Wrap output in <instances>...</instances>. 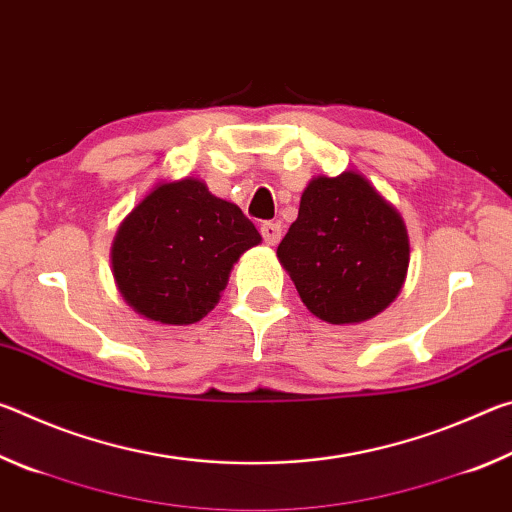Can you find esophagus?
Listing matches in <instances>:
<instances>
[{
	"label": "esophagus",
	"instance_id": "1",
	"mask_svg": "<svg viewBox=\"0 0 512 512\" xmlns=\"http://www.w3.org/2000/svg\"><path fill=\"white\" fill-rule=\"evenodd\" d=\"M259 232H262V239L266 241L268 246H275L282 237V228L273 221H264L262 225H259Z\"/></svg>",
	"mask_w": 512,
	"mask_h": 512
}]
</instances>
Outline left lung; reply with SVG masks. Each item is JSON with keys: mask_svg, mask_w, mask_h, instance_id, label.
I'll use <instances>...</instances> for the list:
<instances>
[{"mask_svg": "<svg viewBox=\"0 0 512 512\" xmlns=\"http://www.w3.org/2000/svg\"><path fill=\"white\" fill-rule=\"evenodd\" d=\"M277 257L311 314L332 325L361 323L400 293L409 237L368 180L345 171L307 185Z\"/></svg>", "mask_w": 512, "mask_h": 512, "instance_id": "obj_1", "label": "left lung"}]
</instances>
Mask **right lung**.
<instances>
[{"mask_svg": "<svg viewBox=\"0 0 512 512\" xmlns=\"http://www.w3.org/2000/svg\"><path fill=\"white\" fill-rule=\"evenodd\" d=\"M259 241L235 203L185 178L153 189L126 216L112 244V268L137 314L189 325L216 307L232 264Z\"/></svg>", "mask_w": 512, "mask_h": 512, "instance_id": "obj_1", "label": "right lung"}]
</instances>
